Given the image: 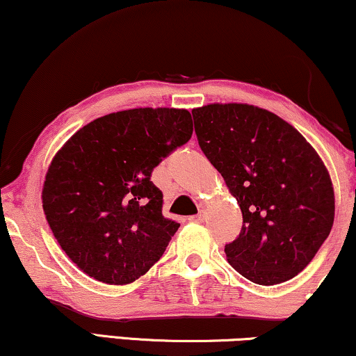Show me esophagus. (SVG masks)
<instances>
[{
	"label": "esophagus",
	"mask_w": 356,
	"mask_h": 356,
	"mask_svg": "<svg viewBox=\"0 0 356 356\" xmlns=\"http://www.w3.org/2000/svg\"><path fill=\"white\" fill-rule=\"evenodd\" d=\"M204 217H206V211H202V209H201V211H199V212L196 213V216L191 217V220H194V222H202Z\"/></svg>",
	"instance_id": "obj_1"
}]
</instances>
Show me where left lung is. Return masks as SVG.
I'll return each mask as SVG.
<instances>
[{
    "label": "left lung",
    "instance_id": "1",
    "mask_svg": "<svg viewBox=\"0 0 356 356\" xmlns=\"http://www.w3.org/2000/svg\"><path fill=\"white\" fill-rule=\"evenodd\" d=\"M194 129L243 213L227 261L248 280L277 285L313 261L334 225L330 175L290 123L248 104L193 110Z\"/></svg>",
    "mask_w": 356,
    "mask_h": 356
}]
</instances>
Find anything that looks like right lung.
<instances>
[{"label": "right lung", "instance_id": "right-lung-1", "mask_svg": "<svg viewBox=\"0 0 356 356\" xmlns=\"http://www.w3.org/2000/svg\"><path fill=\"white\" fill-rule=\"evenodd\" d=\"M191 134L188 110L131 108L90 121L55 154L43 212L84 274L126 285L162 257L179 223L163 217V194L150 173Z\"/></svg>", "mask_w": 356, "mask_h": 356}]
</instances>
